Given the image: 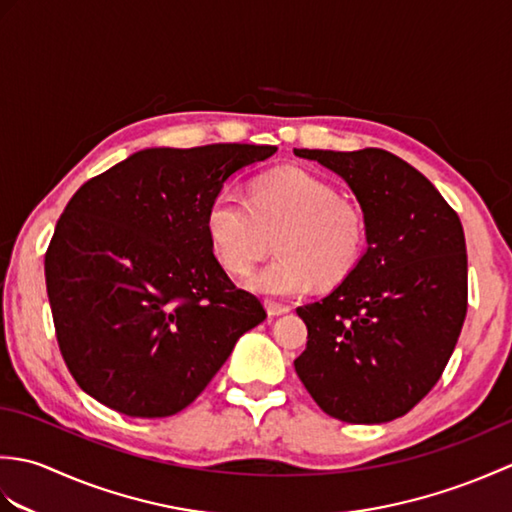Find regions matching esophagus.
Wrapping results in <instances>:
<instances>
[{
  "label": "esophagus",
  "instance_id": "esophagus-1",
  "mask_svg": "<svg viewBox=\"0 0 512 512\" xmlns=\"http://www.w3.org/2000/svg\"><path fill=\"white\" fill-rule=\"evenodd\" d=\"M290 308L284 306V303H277V301H266V312L270 317H281V314H286Z\"/></svg>",
  "mask_w": 512,
  "mask_h": 512
}]
</instances>
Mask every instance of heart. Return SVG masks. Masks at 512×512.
Returning a JSON list of instances; mask_svg holds the SVG:
<instances>
[{"instance_id": "heart-1", "label": "heart", "mask_w": 512, "mask_h": 512, "mask_svg": "<svg viewBox=\"0 0 512 512\" xmlns=\"http://www.w3.org/2000/svg\"><path fill=\"white\" fill-rule=\"evenodd\" d=\"M206 233L231 273H246L270 248L279 255L246 277L266 297H295L317 279L334 286L358 266L365 250L363 213L339 198L328 180L288 167L259 176L250 198L233 187L215 193L206 209Z\"/></svg>"}]
</instances>
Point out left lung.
<instances>
[{"instance_id": "left-lung-1", "label": "left lung", "mask_w": 512, "mask_h": 512, "mask_svg": "<svg viewBox=\"0 0 512 512\" xmlns=\"http://www.w3.org/2000/svg\"><path fill=\"white\" fill-rule=\"evenodd\" d=\"M341 176L363 209L367 250L328 297L297 308L308 345L297 376L332 418L405 416L438 383L466 317V242L458 213L385 149H295Z\"/></svg>"}]
</instances>
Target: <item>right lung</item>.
I'll return each instance as SVG.
<instances>
[{"mask_svg": "<svg viewBox=\"0 0 512 512\" xmlns=\"http://www.w3.org/2000/svg\"><path fill=\"white\" fill-rule=\"evenodd\" d=\"M275 151L143 149L72 195L46 253V288L63 361L85 394L125 416H173L266 319L215 259L206 209L235 171Z\"/></svg>", "mask_w": 512, "mask_h": 512, "instance_id": "obj_1", "label": "right lung"}]
</instances>
